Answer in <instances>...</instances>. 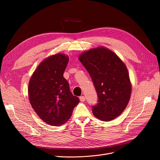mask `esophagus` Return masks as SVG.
<instances>
[{
	"label": "esophagus",
	"instance_id": "obj_1",
	"mask_svg": "<svg viewBox=\"0 0 160 160\" xmlns=\"http://www.w3.org/2000/svg\"><path fill=\"white\" fill-rule=\"evenodd\" d=\"M80 100L81 102H84L86 100V98L84 96H81L80 97Z\"/></svg>",
	"mask_w": 160,
	"mask_h": 160
}]
</instances>
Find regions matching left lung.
I'll return each instance as SVG.
<instances>
[{
    "label": "left lung",
    "mask_w": 160,
    "mask_h": 160,
    "mask_svg": "<svg viewBox=\"0 0 160 160\" xmlns=\"http://www.w3.org/2000/svg\"><path fill=\"white\" fill-rule=\"evenodd\" d=\"M97 91V104L92 112L100 120L110 121L120 115L131 95V83L124 63L114 52L99 47L79 56Z\"/></svg>",
    "instance_id": "obj_1"
}]
</instances>
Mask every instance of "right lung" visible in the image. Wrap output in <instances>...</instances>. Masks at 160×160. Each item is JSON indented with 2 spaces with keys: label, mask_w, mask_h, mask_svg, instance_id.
Here are the masks:
<instances>
[{
  "label": "right lung",
  "mask_w": 160,
  "mask_h": 160,
  "mask_svg": "<svg viewBox=\"0 0 160 160\" xmlns=\"http://www.w3.org/2000/svg\"><path fill=\"white\" fill-rule=\"evenodd\" d=\"M68 56L58 54L42 62L33 72L28 85L32 108L45 122L60 126L68 121L80 100L70 91L63 77Z\"/></svg>",
  "instance_id": "obj_1"
}]
</instances>
